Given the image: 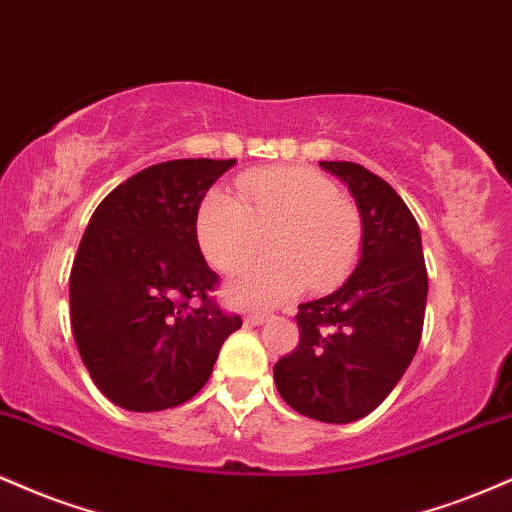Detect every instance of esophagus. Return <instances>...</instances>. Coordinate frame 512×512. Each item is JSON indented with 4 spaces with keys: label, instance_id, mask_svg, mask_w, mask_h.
<instances>
[{
    "label": "esophagus",
    "instance_id": "34e87169",
    "mask_svg": "<svg viewBox=\"0 0 512 512\" xmlns=\"http://www.w3.org/2000/svg\"><path fill=\"white\" fill-rule=\"evenodd\" d=\"M269 320V313H250V315H245V325H264V322Z\"/></svg>",
    "mask_w": 512,
    "mask_h": 512
}]
</instances>
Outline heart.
Here are the masks:
<instances>
[{
    "label": "heart",
    "instance_id": "b5f03b06",
    "mask_svg": "<svg viewBox=\"0 0 512 512\" xmlns=\"http://www.w3.org/2000/svg\"><path fill=\"white\" fill-rule=\"evenodd\" d=\"M240 202L211 190L197 209L195 236L204 260L231 272L250 260L269 236L274 257L238 269L228 298L238 305H272L296 296L308 281L313 291L337 286L363 250V219L354 202L313 168H264L236 182Z\"/></svg>",
    "mask_w": 512,
    "mask_h": 512
}]
</instances>
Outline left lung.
I'll return each mask as SVG.
<instances>
[{
	"instance_id": "8db88e82",
	"label": "left lung",
	"mask_w": 512,
	"mask_h": 512,
	"mask_svg": "<svg viewBox=\"0 0 512 512\" xmlns=\"http://www.w3.org/2000/svg\"><path fill=\"white\" fill-rule=\"evenodd\" d=\"M342 178L363 219V250L342 289L298 305V346L279 358L281 399L308 419L351 424L395 390L424 332L428 274L419 223L383 178L320 161Z\"/></svg>"
}]
</instances>
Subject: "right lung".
<instances>
[{"mask_svg":"<svg viewBox=\"0 0 512 512\" xmlns=\"http://www.w3.org/2000/svg\"><path fill=\"white\" fill-rule=\"evenodd\" d=\"M233 163H156L117 185L88 221L69 315L81 361L117 407L161 411L192 399L243 325L209 296L219 274L195 236L199 204Z\"/></svg>","mask_w":512,"mask_h":512,"instance_id":"1","label":"right lung"}]
</instances>
